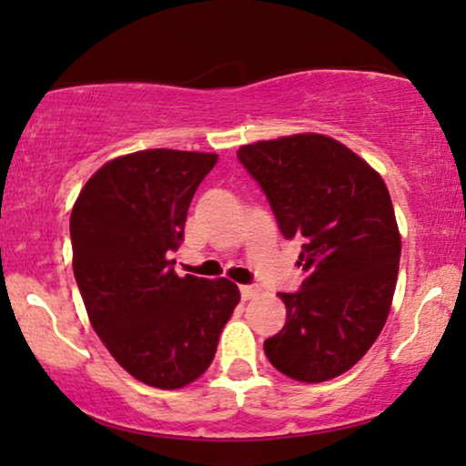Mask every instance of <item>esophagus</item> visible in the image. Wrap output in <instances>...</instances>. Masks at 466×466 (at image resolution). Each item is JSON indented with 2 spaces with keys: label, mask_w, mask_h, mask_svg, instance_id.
Segmentation results:
<instances>
[{
  "label": "esophagus",
  "mask_w": 466,
  "mask_h": 466,
  "mask_svg": "<svg viewBox=\"0 0 466 466\" xmlns=\"http://www.w3.org/2000/svg\"><path fill=\"white\" fill-rule=\"evenodd\" d=\"M258 294H259L258 285H243V288H240V296H243V300H251V298H256Z\"/></svg>",
  "instance_id": "esophagus-1"
}]
</instances>
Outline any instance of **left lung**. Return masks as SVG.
Returning a JSON list of instances; mask_svg holds the SVG:
<instances>
[{"mask_svg":"<svg viewBox=\"0 0 466 466\" xmlns=\"http://www.w3.org/2000/svg\"><path fill=\"white\" fill-rule=\"evenodd\" d=\"M285 238H300V289L285 294V326L264 340L270 364L319 383L350 370L386 324L400 234L383 178L340 142L296 134L238 148Z\"/></svg>","mask_w":466,"mask_h":466,"instance_id":"1","label":"left lung"}]
</instances>
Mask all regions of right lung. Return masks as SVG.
I'll list each match as a JSON object with an SVG mask.
<instances>
[{"label":"right lung","mask_w":466,"mask_h":466,"mask_svg":"<svg viewBox=\"0 0 466 466\" xmlns=\"http://www.w3.org/2000/svg\"><path fill=\"white\" fill-rule=\"evenodd\" d=\"M215 153L151 148L104 164L70 217L72 266L93 330L136 380L161 390L196 381L213 362L238 288L228 279L178 277L198 185Z\"/></svg>","instance_id":"1"}]
</instances>
